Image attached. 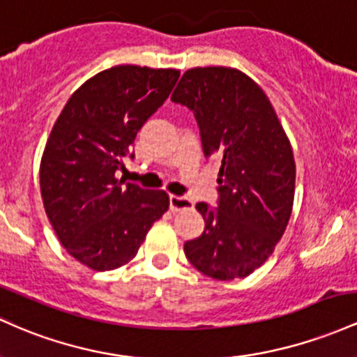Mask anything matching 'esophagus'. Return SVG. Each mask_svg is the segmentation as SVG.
I'll list each match as a JSON object with an SVG mask.
<instances>
[{"label":"esophagus","instance_id":"1","mask_svg":"<svg viewBox=\"0 0 357 357\" xmlns=\"http://www.w3.org/2000/svg\"><path fill=\"white\" fill-rule=\"evenodd\" d=\"M169 206L172 211H183V210H193V202L186 197H178V195H171Z\"/></svg>","mask_w":357,"mask_h":357}]
</instances>
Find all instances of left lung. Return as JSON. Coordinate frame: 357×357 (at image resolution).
I'll return each mask as SVG.
<instances>
[{
  "mask_svg": "<svg viewBox=\"0 0 357 357\" xmlns=\"http://www.w3.org/2000/svg\"><path fill=\"white\" fill-rule=\"evenodd\" d=\"M171 100L193 109L205 155L220 162L218 208L197 203L205 220L185 254L218 281L245 278L273 254L295 198L293 149L271 101L236 68L188 69Z\"/></svg>",
  "mask_w": 357,
  "mask_h": 357,
  "instance_id": "obj_1",
  "label": "left lung"
}]
</instances>
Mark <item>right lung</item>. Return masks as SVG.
Returning a JSON list of instances; mask_svg holds the SVG:
<instances>
[{"mask_svg":"<svg viewBox=\"0 0 357 357\" xmlns=\"http://www.w3.org/2000/svg\"><path fill=\"white\" fill-rule=\"evenodd\" d=\"M178 77L171 68L101 70L70 95L50 130L40 160L45 213L64 249L93 271L134 259L152 223L169 208L166 191L123 186L115 172Z\"/></svg>","mask_w":357,"mask_h":357,"instance_id":"right-lung-1","label":"right lung"}]
</instances>
